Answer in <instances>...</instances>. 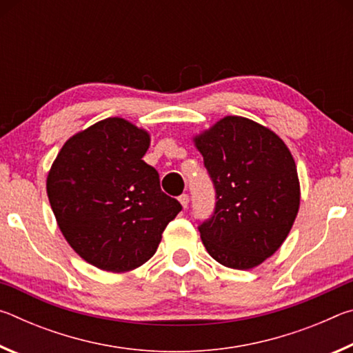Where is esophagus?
Here are the masks:
<instances>
[{"label":"esophagus","instance_id":"esophagus-1","mask_svg":"<svg viewBox=\"0 0 353 353\" xmlns=\"http://www.w3.org/2000/svg\"><path fill=\"white\" fill-rule=\"evenodd\" d=\"M179 201H181V204L183 208H187L188 204H190V196L188 194H182L181 198H179Z\"/></svg>","mask_w":353,"mask_h":353}]
</instances>
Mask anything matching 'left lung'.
Returning <instances> with one entry per match:
<instances>
[{"mask_svg":"<svg viewBox=\"0 0 353 353\" xmlns=\"http://www.w3.org/2000/svg\"><path fill=\"white\" fill-rule=\"evenodd\" d=\"M216 190L199 225L207 252L232 270H252L288 236L301 204L296 162L280 137L244 117L221 118L193 137Z\"/></svg>","mask_w":353,"mask_h":353,"instance_id":"8db88e82","label":"left lung"}]
</instances>
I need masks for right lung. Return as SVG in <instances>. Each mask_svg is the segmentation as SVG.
I'll return each instance as SVG.
<instances>
[{
	"label": "right lung",
	"instance_id": "obj_1",
	"mask_svg": "<svg viewBox=\"0 0 353 353\" xmlns=\"http://www.w3.org/2000/svg\"><path fill=\"white\" fill-rule=\"evenodd\" d=\"M149 145L148 130L105 118L70 137L48 172V199L62 235L103 271L121 274L146 263L182 210L143 160Z\"/></svg>",
	"mask_w": 353,
	"mask_h": 353
}]
</instances>
